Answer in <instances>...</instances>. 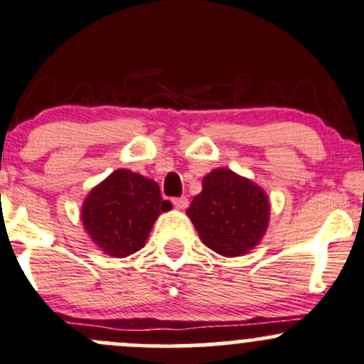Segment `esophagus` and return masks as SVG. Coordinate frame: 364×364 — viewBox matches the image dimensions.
I'll use <instances>...</instances> for the list:
<instances>
[{"label":"esophagus","instance_id":"1","mask_svg":"<svg viewBox=\"0 0 364 364\" xmlns=\"http://www.w3.org/2000/svg\"><path fill=\"white\" fill-rule=\"evenodd\" d=\"M173 203L176 209H186V207H188V198H186L185 195H183V197H176L173 198Z\"/></svg>","mask_w":364,"mask_h":364}]
</instances>
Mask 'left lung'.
Returning a JSON list of instances; mask_svg holds the SVG:
<instances>
[{
	"instance_id": "left-lung-1",
	"label": "left lung",
	"mask_w": 364,
	"mask_h": 364,
	"mask_svg": "<svg viewBox=\"0 0 364 364\" xmlns=\"http://www.w3.org/2000/svg\"><path fill=\"white\" fill-rule=\"evenodd\" d=\"M202 242L214 252L235 257L252 250L269 221L266 193L228 169H214L186 210Z\"/></svg>"
}]
</instances>
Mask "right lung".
Listing matches in <instances>:
<instances>
[{"instance_id": "1", "label": "right lung", "mask_w": 364, "mask_h": 364, "mask_svg": "<svg viewBox=\"0 0 364 364\" xmlns=\"http://www.w3.org/2000/svg\"><path fill=\"white\" fill-rule=\"evenodd\" d=\"M151 179L127 169L114 171L91 190L82 205V225L103 252L126 257L145 245L159 214L171 209Z\"/></svg>"}]
</instances>
